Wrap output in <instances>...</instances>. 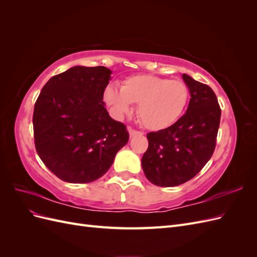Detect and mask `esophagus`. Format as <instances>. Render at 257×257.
Wrapping results in <instances>:
<instances>
[{
    "label": "esophagus",
    "instance_id": "esophagus-1",
    "mask_svg": "<svg viewBox=\"0 0 257 257\" xmlns=\"http://www.w3.org/2000/svg\"><path fill=\"white\" fill-rule=\"evenodd\" d=\"M127 130H128V133H130V136H131V137H133V136H135V135H138V134H142L141 132L135 131V130L132 128V127H128Z\"/></svg>",
    "mask_w": 257,
    "mask_h": 257
}]
</instances>
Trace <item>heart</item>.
<instances>
[{
  "instance_id": "heart-1",
  "label": "heart",
  "mask_w": 257,
  "mask_h": 257,
  "mask_svg": "<svg viewBox=\"0 0 257 257\" xmlns=\"http://www.w3.org/2000/svg\"><path fill=\"white\" fill-rule=\"evenodd\" d=\"M103 97L119 119L132 113V104H138L137 114L144 125L160 131L180 118L189 102V88L180 80L135 75L124 80L121 89L114 84L107 85Z\"/></svg>"
}]
</instances>
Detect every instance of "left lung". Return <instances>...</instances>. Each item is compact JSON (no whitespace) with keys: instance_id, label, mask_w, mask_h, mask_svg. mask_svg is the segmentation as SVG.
I'll list each match as a JSON object with an SVG mask.
<instances>
[{"instance_id":"obj_1","label":"left lung","mask_w":257,"mask_h":257,"mask_svg":"<svg viewBox=\"0 0 257 257\" xmlns=\"http://www.w3.org/2000/svg\"><path fill=\"white\" fill-rule=\"evenodd\" d=\"M190 91L186 112L172 126L147 135L149 147L142 166L158 186L180 185L195 177L211 159L220 126L221 108L212 89L183 74Z\"/></svg>"}]
</instances>
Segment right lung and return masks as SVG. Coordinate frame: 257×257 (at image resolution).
<instances>
[{"label": "right lung", "mask_w": 257, "mask_h": 257, "mask_svg": "<svg viewBox=\"0 0 257 257\" xmlns=\"http://www.w3.org/2000/svg\"><path fill=\"white\" fill-rule=\"evenodd\" d=\"M111 73L105 66H74L51 77L36 100V151L61 180H97L128 142L126 126L111 118L103 102Z\"/></svg>", "instance_id": "obj_1"}]
</instances>
